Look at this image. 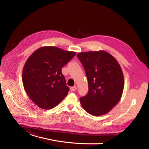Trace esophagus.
Segmentation results:
<instances>
[{
	"mask_svg": "<svg viewBox=\"0 0 149 149\" xmlns=\"http://www.w3.org/2000/svg\"><path fill=\"white\" fill-rule=\"evenodd\" d=\"M76 89H77V87H76V86H73V87H71L70 88V89H71V91H76Z\"/></svg>",
	"mask_w": 149,
	"mask_h": 149,
	"instance_id": "34e87169",
	"label": "esophagus"
}]
</instances>
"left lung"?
Masks as SVG:
<instances>
[{"mask_svg": "<svg viewBox=\"0 0 149 149\" xmlns=\"http://www.w3.org/2000/svg\"><path fill=\"white\" fill-rule=\"evenodd\" d=\"M77 56L85 70L89 91L80 99L84 109L94 116L109 112L120 101L124 79L118 61L105 51L81 52Z\"/></svg>", "mask_w": 149, "mask_h": 149, "instance_id": "1", "label": "left lung"}]
</instances>
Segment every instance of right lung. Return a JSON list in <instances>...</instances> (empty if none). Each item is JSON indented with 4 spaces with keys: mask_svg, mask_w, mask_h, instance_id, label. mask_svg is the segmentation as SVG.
Listing matches in <instances>:
<instances>
[{
    "mask_svg": "<svg viewBox=\"0 0 149 149\" xmlns=\"http://www.w3.org/2000/svg\"><path fill=\"white\" fill-rule=\"evenodd\" d=\"M75 55L74 52L49 46L40 47L29 56L22 72V81L26 94L36 105L50 109L67 96L70 89L61 68Z\"/></svg>",
    "mask_w": 149,
    "mask_h": 149,
    "instance_id": "1",
    "label": "right lung"
}]
</instances>
